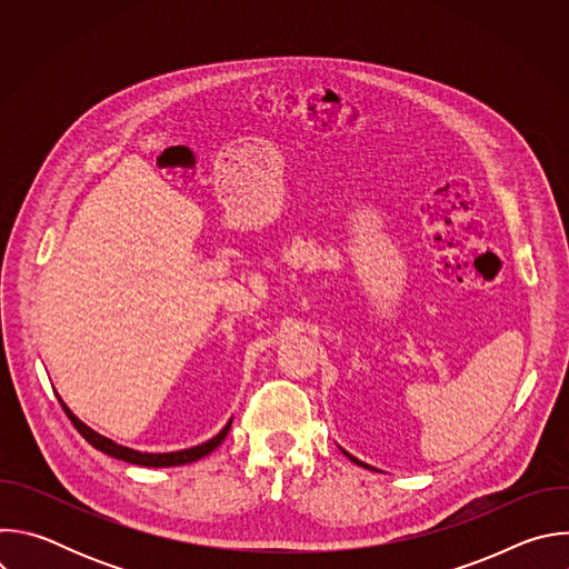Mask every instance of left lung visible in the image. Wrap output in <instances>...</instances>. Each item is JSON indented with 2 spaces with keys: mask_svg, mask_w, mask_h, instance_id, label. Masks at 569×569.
I'll list each match as a JSON object with an SVG mask.
<instances>
[{
  "mask_svg": "<svg viewBox=\"0 0 569 569\" xmlns=\"http://www.w3.org/2000/svg\"><path fill=\"white\" fill-rule=\"evenodd\" d=\"M345 455H347V457H349V459H351V461H353V463H358V466H362V468H369V466H367V463H362V461H360V459H356V457H353V455H349V452H345Z\"/></svg>",
  "mask_w": 569,
  "mask_h": 569,
  "instance_id": "obj_1",
  "label": "left lung"
}]
</instances>
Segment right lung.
Listing matches in <instances>:
<instances>
[{
    "label": "right lung",
    "instance_id": "add662e5",
    "mask_svg": "<svg viewBox=\"0 0 569 569\" xmlns=\"http://www.w3.org/2000/svg\"><path fill=\"white\" fill-rule=\"evenodd\" d=\"M58 400H60V405H62L64 415H67L69 421L73 423V428L80 432V437H83L90 446H94L97 450H101V452H106V455H110V457H114V459H123V461H128V463L148 466V468H167V466H182V463L198 461V459H202L204 455H209L211 450H216V448L224 441V437H227V432H229V428H231V421H229L213 439H209V441H204V443H200V446L187 448V450H178V452H139V450L119 446V443H114L112 439H108V437L94 432L92 428H88L83 421H80V419L67 408V405L62 402L60 396H58Z\"/></svg>",
    "mask_w": 569,
    "mask_h": 569
}]
</instances>
